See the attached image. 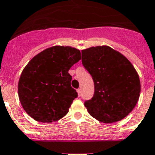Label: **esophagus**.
<instances>
[{"label":"esophagus","mask_w":155,"mask_h":155,"mask_svg":"<svg viewBox=\"0 0 155 155\" xmlns=\"http://www.w3.org/2000/svg\"><path fill=\"white\" fill-rule=\"evenodd\" d=\"M77 92H78V96H79V97H80V96H81V89H78Z\"/></svg>","instance_id":"esophagus-1"}]
</instances>
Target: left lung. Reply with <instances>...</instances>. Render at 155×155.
Here are the masks:
<instances>
[{
  "mask_svg": "<svg viewBox=\"0 0 155 155\" xmlns=\"http://www.w3.org/2000/svg\"><path fill=\"white\" fill-rule=\"evenodd\" d=\"M82 64L94 82V95L84 102L89 114L105 124L121 120L136 106L141 86L139 75L124 56L108 46L81 51Z\"/></svg>",
  "mask_w": 155,
  "mask_h": 155,
  "instance_id": "obj_1",
  "label": "left lung"
}]
</instances>
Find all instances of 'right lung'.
Instances as JSON below:
<instances>
[{"mask_svg":"<svg viewBox=\"0 0 155 155\" xmlns=\"http://www.w3.org/2000/svg\"><path fill=\"white\" fill-rule=\"evenodd\" d=\"M81 59L79 50L54 46L32 58L21 74L18 94L22 108L35 120L52 123L68 112L78 93L68 71Z\"/></svg>","mask_w":155,"mask_h":155,"instance_id":"1","label":"right lung"}]
</instances>
